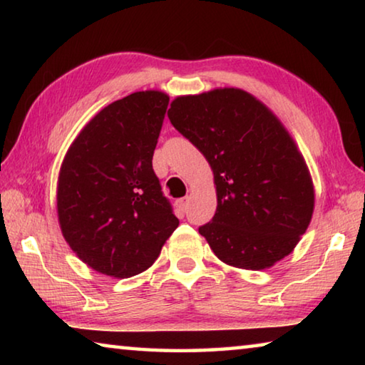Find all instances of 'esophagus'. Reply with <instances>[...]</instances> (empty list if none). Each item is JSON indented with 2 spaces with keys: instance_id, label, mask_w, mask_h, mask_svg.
I'll list each match as a JSON object with an SVG mask.
<instances>
[{
  "instance_id": "1",
  "label": "esophagus",
  "mask_w": 365,
  "mask_h": 365,
  "mask_svg": "<svg viewBox=\"0 0 365 365\" xmlns=\"http://www.w3.org/2000/svg\"><path fill=\"white\" fill-rule=\"evenodd\" d=\"M177 209L180 212H187V207H188V197H182V200H177Z\"/></svg>"
}]
</instances>
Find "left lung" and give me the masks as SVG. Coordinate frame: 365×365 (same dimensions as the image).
<instances>
[{
	"mask_svg": "<svg viewBox=\"0 0 365 365\" xmlns=\"http://www.w3.org/2000/svg\"><path fill=\"white\" fill-rule=\"evenodd\" d=\"M169 119L211 165L217 209L200 227L214 255L238 269H269L311 224L314 185L279 117L240 88L177 96Z\"/></svg>",
	"mask_w": 365,
	"mask_h": 365,
	"instance_id": "left-lung-1",
	"label": "left lung"
}]
</instances>
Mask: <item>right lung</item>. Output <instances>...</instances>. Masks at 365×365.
<instances>
[{
  "label": "right lung",
  "instance_id": "obj_1",
  "mask_svg": "<svg viewBox=\"0 0 365 365\" xmlns=\"http://www.w3.org/2000/svg\"><path fill=\"white\" fill-rule=\"evenodd\" d=\"M168 104L158 90L110 103L80 130L61 164V232L80 261L100 274H141L178 227L153 170Z\"/></svg>",
  "mask_w": 365,
  "mask_h": 365
}]
</instances>
